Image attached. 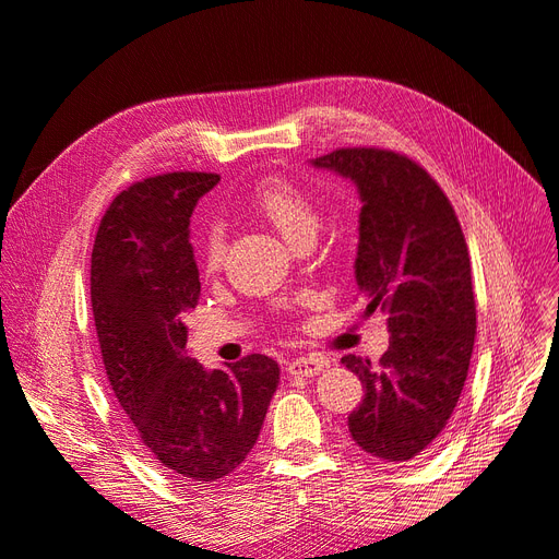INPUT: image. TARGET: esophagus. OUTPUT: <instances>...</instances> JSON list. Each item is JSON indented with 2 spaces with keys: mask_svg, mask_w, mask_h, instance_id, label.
<instances>
[{
  "mask_svg": "<svg viewBox=\"0 0 559 559\" xmlns=\"http://www.w3.org/2000/svg\"><path fill=\"white\" fill-rule=\"evenodd\" d=\"M326 366L324 359H317V357H296L294 361H289L286 370H289L292 378H312L317 376L321 368Z\"/></svg>",
  "mask_w": 559,
  "mask_h": 559,
  "instance_id": "34e87169",
  "label": "esophagus"
}]
</instances>
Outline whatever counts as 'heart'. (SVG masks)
Returning a JSON list of instances; mask_svg holds the SVG:
<instances>
[{
	"label": "heart",
	"mask_w": 559,
	"mask_h": 559,
	"mask_svg": "<svg viewBox=\"0 0 559 559\" xmlns=\"http://www.w3.org/2000/svg\"><path fill=\"white\" fill-rule=\"evenodd\" d=\"M249 205L294 245L302 238H308V235H314L319 228V212L310 195L302 191L300 186L284 177H265L257 181L249 195ZM224 249V233L218 228H212L205 242H202V265H205L210 273L222 267Z\"/></svg>",
	"instance_id": "heart-1"
}]
</instances>
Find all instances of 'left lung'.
<instances>
[{
    "mask_svg": "<svg viewBox=\"0 0 559 559\" xmlns=\"http://www.w3.org/2000/svg\"><path fill=\"white\" fill-rule=\"evenodd\" d=\"M312 165L357 183L364 207L354 275L366 314L386 312L392 333L378 364L343 357L364 384L349 433L368 454L408 462L445 429L476 341L460 218L425 167L396 151L335 148Z\"/></svg>",
    "mask_w": 559,
    "mask_h": 559,
    "instance_id": "1",
    "label": "left lung"
}]
</instances>
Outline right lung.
Instances as JSON below:
<instances>
[{"instance_id":"1","label":"right lung","mask_w":559,"mask_h":559,"mask_svg":"<svg viewBox=\"0 0 559 559\" xmlns=\"http://www.w3.org/2000/svg\"><path fill=\"white\" fill-rule=\"evenodd\" d=\"M218 175L167 173L118 193L99 222L91 302L114 396L146 452L181 485L238 468L280 382L265 354L207 370L186 354L183 317L200 298L189 242L195 202Z\"/></svg>"}]
</instances>
